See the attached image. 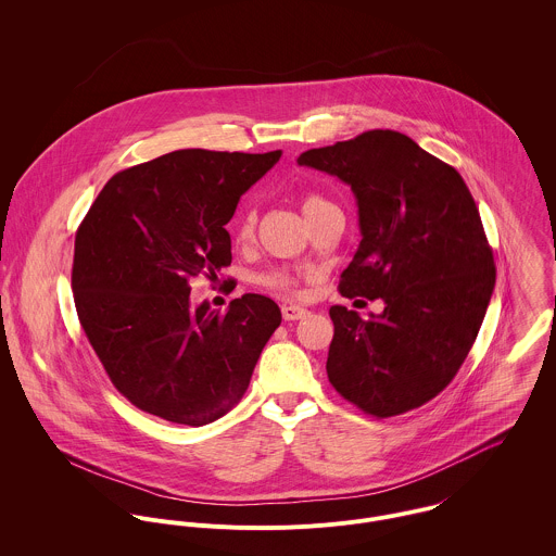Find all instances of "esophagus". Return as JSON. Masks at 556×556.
I'll use <instances>...</instances> for the list:
<instances>
[{
	"label": "esophagus",
	"instance_id": "esophagus-1",
	"mask_svg": "<svg viewBox=\"0 0 556 556\" xmlns=\"http://www.w3.org/2000/svg\"><path fill=\"white\" fill-rule=\"evenodd\" d=\"M304 317H308V311L304 306H295V304H285L282 306V318L285 320H300Z\"/></svg>",
	"mask_w": 556,
	"mask_h": 556
}]
</instances>
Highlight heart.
Returning <instances> with one entry per match:
<instances>
[{"instance_id": "obj_1", "label": "heart", "mask_w": 556, "mask_h": 556, "mask_svg": "<svg viewBox=\"0 0 556 556\" xmlns=\"http://www.w3.org/2000/svg\"><path fill=\"white\" fill-rule=\"evenodd\" d=\"M320 203H325V201L318 199V197H306V199L302 201L304 214L308 216ZM254 227H256V216H254V212H245L238 227L239 241H248V239L252 238V236H254ZM263 282H265L267 287H271V289H278V291H295V280H293L289 274H285V271H269V274H265V276H263Z\"/></svg>"}]
</instances>
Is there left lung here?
I'll return each instance as SVG.
<instances>
[{
	"instance_id": "obj_1",
	"label": "left lung",
	"mask_w": 556,
	"mask_h": 556,
	"mask_svg": "<svg viewBox=\"0 0 556 556\" xmlns=\"http://www.w3.org/2000/svg\"><path fill=\"white\" fill-rule=\"evenodd\" d=\"M298 162L340 177L357 199L362 241L340 295L386 302L368 318L329 308V383L379 419L426 404L467 359L496 280L465 179L396 130H368Z\"/></svg>"
}]
</instances>
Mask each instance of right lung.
Returning <instances> with one entry per match:
<instances>
[{
    "mask_svg": "<svg viewBox=\"0 0 556 556\" xmlns=\"http://www.w3.org/2000/svg\"><path fill=\"white\" fill-rule=\"evenodd\" d=\"M282 156L177 150L115 173L77 229L73 293L111 383L137 408L203 426L248 390L282 315L245 293L216 313L190 306V278L231 265L239 197Z\"/></svg>",
    "mask_w": 556,
    "mask_h": 556,
    "instance_id": "obj_1",
    "label": "right lung"
}]
</instances>
